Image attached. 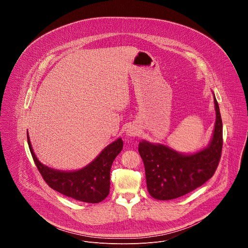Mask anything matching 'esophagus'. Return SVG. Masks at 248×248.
Here are the masks:
<instances>
[{"instance_id": "1", "label": "esophagus", "mask_w": 248, "mask_h": 248, "mask_svg": "<svg viewBox=\"0 0 248 248\" xmlns=\"http://www.w3.org/2000/svg\"><path fill=\"white\" fill-rule=\"evenodd\" d=\"M138 133H139L138 128L135 127V126H133V125L130 126V127L126 130V135H127L128 137H134V136L138 135Z\"/></svg>"}]
</instances>
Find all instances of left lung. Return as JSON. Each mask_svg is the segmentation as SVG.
<instances>
[{"instance_id": "left-lung-1", "label": "left lung", "mask_w": 248, "mask_h": 248, "mask_svg": "<svg viewBox=\"0 0 248 248\" xmlns=\"http://www.w3.org/2000/svg\"><path fill=\"white\" fill-rule=\"evenodd\" d=\"M216 122L207 147L184 154L164 144L142 140L138 152L143 160L149 194L158 200H170L189 193L213 176L221 158L223 124L215 94Z\"/></svg>"}]
</instances>
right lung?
<instances>
[{"mask_svg":"<svg viewBox=\"0 0 248 248\" xmlns=\"http://www.w3.org/2000/svg\"><path fill=\"white\" fill-rule=\"evenodd\" d=\"M27 142L32 158L47 185L54 190L78 201L99 203L110 192V170L124 142L118 138L105 147L86 167L72 171L59 170L43 165L34 154L27 132Z\"/></svg>","mask_w":248,"mask_h":248,"instance_id":"1","label":"right lung"}]
</instances>
